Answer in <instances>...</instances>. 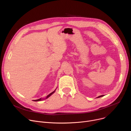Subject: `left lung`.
<instances>
[{"label": "left lung", "mask_w": 131, "mask_h": 131, "mask_svg": "<svg viewBox=\"0 0 131 131\" xmlns=\"http://www.w3.org/2000/svg\"><path fill=\"white\" fill-rule=\"evenodd\" d=\"M104 95H101L100 96H99V97H97V98H99V97H102V96H103Z\"/></svg>", "instance_id": "left-lung-1"}]
</instances>
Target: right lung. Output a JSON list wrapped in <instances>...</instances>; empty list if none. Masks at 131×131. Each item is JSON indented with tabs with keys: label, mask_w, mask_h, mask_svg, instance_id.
Masks as SVG:
<instances>
[{
	"label": "right lung",
	"mask_w": 131,
	"mask_h": 131,
	"mask_svg": "<svg viewBox=\"0 0 131 131\" xmlns=\"http://www.w3.org/2000/svg\"><path fill=\"white\" fill-rule=\"evenodd\" d=\"M55 90L54 91H53V92H52L51 93H50V94H49L47 96V97L46 98H45V99H48L49 97H50V96H51V95L52 94H53L54 92H55ZM41 100H42V99L41 98V99H38V100H34V101H41Z\"/></svg>",
	"instance_id": "1"
}]
</instances>
